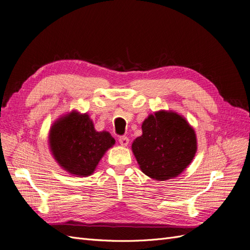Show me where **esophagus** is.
<instances>
[{
    "instance_id": "esophagus-1",
    "label": "esophagus",
    "mask_w": 250,
    "mask_h": 250,
    "mask_svg": "<svg viewBox=\"0 0 250 250\" xmlns=\"http://www.w3.org/2000/svg\"><path fill=\"white\" fill-rule=\"evenodd\" d=\"M119 143L122 146H127L128 143H129V139H128L127 137H125V135H123V137H120L119 138Z\"/></svg>"
}]
</instances>
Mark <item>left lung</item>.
I'll use <instances>...</instances> for the list:
<instances>
[{"label": "left lung", "instance_id": "obj_1", "mask_svg": "<svg viewBox=\"0 0 250 250\" xmlns=\"http://www.w3.org/2000/svg\"><path fill=\"white\" fill-rule=\"evenodd\" d=\"M142 130L132 144V152L147 176L167 180L191 164L197 150L196 134L176 112H155L144 121Z\"/></svg>", "mask_w": 250, "mask_h": 250}]
</instances>
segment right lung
Here are the masks:
<instances>
[{
    "instance_id": "right-lung-1",
    "label": "right lung",
    "mask_w": 250,
    "mask_h": 250,
    "mask_svg": "<svg viewBox=\"0 0 250 250\" xmlns=\"http://www.w3.org/2000/svg\"><path fill=\"white\" fill-rule=\"evenodd\" d=\"M50 148L57 163L74 175L92 174L105 151L115 144L106 132H98L89 117L73 111L52 126Z\"/></svg>"
}]
</instances>
